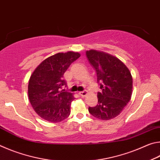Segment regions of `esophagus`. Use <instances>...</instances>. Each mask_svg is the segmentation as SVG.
Here are the masks:
<instances>
[{
  "instance_id": "obj_1",
  "label": "esophagus",
  "mask_w": 160,
  "mask_h": 160,
  "mask_svg": "<svg viewBox=\"0 0 160 160\" xmlns=\"http://www.w3.org/2000/svg\"><path fill=\"white\" fill-rule=\"evenodd\" d=\"M79 94L81 96V97H85L87 95V91H82V92H79Z\"/></svg>"
}]
</instances>
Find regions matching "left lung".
Here are the masks:
<instances>
[{"mask_svg":"<svg viewBox=\"0 0 160 160\" xmlns=\"http://www.w3.org/2000/svg\"><path fill=\"white\" fill-rule=\"evenodd\" d=\"M86 56L96 70L98 104L89 107L92 115L101 120H110L119 115L132 95V78L131 72L118 58L96 50L87 51Z\"/></svg>","mask_w":160,"mask_h":160,"instance_id":"left-lung-1","label":"left lung"}]
</instances>
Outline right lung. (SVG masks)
Masks as SVG:
<instances>
[{
	"instance_id": "right-lung-1",
	"label": "right lung",
	"mask_w": 160,
	"mask_h": 160,
	"mask_svg": "<svg viewBox=\"0 0 160 160\" xmlns=\"http://www.w3.org/2000/svg\"><path fill=\"white\" fill-rule=\"evenodd\" d=\"M80 54L68 51L58 53L40 63L29 78L28 96L32 107L38 115L49 122L58 123L68 118L74 100L66 87L63 75Z\"/></svg>"
}]
</instances>
